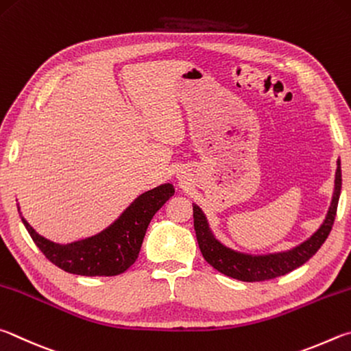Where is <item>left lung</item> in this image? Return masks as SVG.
I'll return each mask as SVG.
<instances>
[{
	"instance_id": "1",
	"label": "left lung",
	"mask_w": 351,
	"mask_h": 351,
	"mask_svg": "<svg viewBox=\"0 0 351 351\" xmlns=\"http://www.w3.org/2000/svg\"><path fill=\"white\" fill-rule=\"evenodd\" d=\"M342 186V172H341V160H337V168L335 176V191L331 197V204L325 216L322 225L313 232L306 241L296 245L290 250L279 251V253L268 254H250L236 251L226 247L219 239L214 236L210 228V222L202 211V208L193 204V216H194V230L197 237L199 248L204 254L205 261L210 263L225 276L232 279L243 282H261L279 278L300 265L316 254V251L322 247L325 239L328 237L331 226L335 223L337 202H339Z\"/></svg>"
}]
</instances>
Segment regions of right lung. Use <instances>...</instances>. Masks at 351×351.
I'll return each mask as SVG.
<instances>
[{
    "label": "right lung",
    "mask_w": 351,
    "mask_h": 351,
    "mask_svg": "<svg viewBox=\"0 0 351 351\" xmlns=\"http://www.w3.org/2000/svg\"><path fill=\"white\" fill-rule=\"evenodd\" d=\"M174 195L172 183H163L140 194L119 219L97 234L71 243H57L40 236L26 219L21 220L36 247L53 265L78 276H117L137 261L147 225L160 208Z\"/></svg>",
    "instance_id": "add662e5"
}]
</instances>
